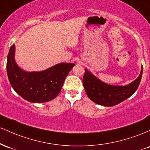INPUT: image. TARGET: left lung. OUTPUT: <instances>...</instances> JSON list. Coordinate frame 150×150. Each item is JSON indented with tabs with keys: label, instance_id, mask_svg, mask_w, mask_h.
<instances>
[{
	"label": "left lung",
	"instance_id": "1",
	"mask_svg": "<svg viewBox=\"0 0 150 150\" xmlns=\"http://www.w3.org/2000/svg\"><path fill=\"white\" fill-rule=\"evenodd\" d=\"M142 66L139 76L126 86H112L104 83L86 69L83 77L86 93L92 101L98 105L107 107L117 105L136 91L142 79Z\"/></svg>",
	"mask_w": 150,
	"mask_h": 150
}]
</instances>
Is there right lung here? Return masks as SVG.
I'll return each mask as SVG.
<instances>
[{"instance_id":"right-lung-1","label":"right lung","mask_w":150,"mask_h":150,"mask_svg":"<svg viewBox=\"0 0 150 150\" xmlns=\"http://www.w3.org/2000/svg\"><path fill=\"white\" fill-rule=\"evenodd\" d=\"M16 46L13 45L7 59V74L11 86L22 98L31 103L53 100L61 91L74 63H60L42 71H25L15 60Z\"/></svg>"}]
</instances>
